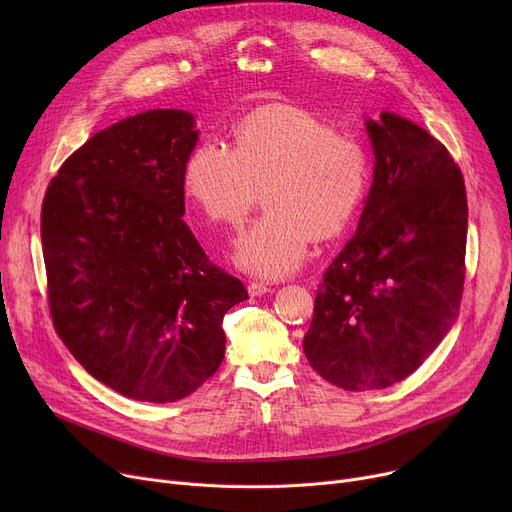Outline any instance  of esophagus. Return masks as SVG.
<instances>
[{"mask_svg":"<svg viewBox=\"0 0 512 512\" xmlns=\"http://www.w3.org/2000/svg\"><path fill=\"white\" fill-rule=\"evenodd\" d=\"M272 290V286H267V284H263V282H249V294L251 297H261V294H265V292H270Z\"/></svg>","mask_w":512,"mask_h":512,"instance_id":"esophagus-1","label":"esophagus"}]
</instances>
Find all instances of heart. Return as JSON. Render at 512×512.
<instances>
[{
    "label": "heart",
    "mask_w": 512,
    "mask_h": 512,
    "mask_svg": "<svg viewBox=\"0 0 512 512\" xmlns=\"http://www.w3.org/2000/svg\"><path fill=\"white\" fill-rule=\"evenodd\" d=\"M371 159L290 105L261 107L236 128V147L201 141L184 164L186 193L213 224L240 226L263 191L265 213L236 240L234 261L261 278L303 265L311 238L330 240L353 224L367 197Z\"/></svg>",
    "instance_id": "1"
}]
</instances>
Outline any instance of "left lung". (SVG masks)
Returning a JSON list of instances; mask_svg holds the SVG:
<instances>
[{
    "instance_id": "8db88e82",
    "label": "left lung",
    "mask_w": 512,
    "mask_h": 512,
    "mask_svg": "<svg viewBox=\"0 0 512 512\" xmlns=\"http://www.w3.org/2000/svg\"><path fill=\"white\" fill-rule=\"evenodd\" d=\"M375 166L357 226L321 280L303 351L344 390L411 375L459 315L467 193L448 149L411 120H367Z\"/></svg>"
}]
</instances>
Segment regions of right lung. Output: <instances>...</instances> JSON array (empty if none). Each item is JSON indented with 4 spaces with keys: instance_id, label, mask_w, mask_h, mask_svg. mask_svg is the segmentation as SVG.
I'll return each instance as SVG.
<instances>
[{
    "instance_id": "right-lung-1",
    "label": "right lung",
    "mask_w": 512,
    "mask_h": 512,
    "mask_svg": "<svg viewBox=\"0 0 512 512\" xmlns=\"http://www.w3.org/2000/svg\"><path fill=\"white\" fill-rule=\"evenodd\" d=\"M197 137L182 110L120 120L64 161L41 207L53 328L95 380L134 400L174 402L209 380L224 315L249 299L182 220Z\"/></svg>"
}]
</instances>
